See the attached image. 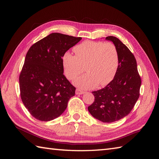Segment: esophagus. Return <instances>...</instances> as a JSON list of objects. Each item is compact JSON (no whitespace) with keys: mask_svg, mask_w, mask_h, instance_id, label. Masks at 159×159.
Segmentation results:
<instances>
[{"mask_svg":"<svg viewBox=\"0 0 159 159\" xmlns=\"http://www.w3.org/2000/svg\"><path fill=\"white\" fill-rule=\"evenodd\" d=\"M85 92L83 91L80 90V89H76L75 90V94L76 95H81V94H84Z\"/></svg>","mask_w":159,"mask_h":159,"instance_id":"1","label":"esophagus"}]
</instances>
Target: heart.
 <instances>
[{
	"label": "heart",
	"mask_w": 159,
	"mask_h": 159,
	"mask_svg": "<svg viewBox=\"0 0 159 159\" xmlns=\"http://www.w3.org/2000/svg\"><path fill=\"white\" fill-rule=\"evenodd\" d=\"M73 55L66 52L62 57L64 73L74 80L82 73L84 66L87 73L76 78L73 84L81 89H90L106 85L115 78L119 64L118 50L113 43L87 40L76 46Z\"/></svg>",
	"instance_id": "heart-1"
}]
</instances>
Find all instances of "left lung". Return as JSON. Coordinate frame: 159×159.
I'll list each match as a JSON object with an SVG mask.
<instances>
[{"mask_svg": "<svg viewBox=\"0 0 159 159\" xmlns=\"http://www.w3.org/2000/svg\"><path fill=\"white\" fill-rule=\"evenodd\" d=\"M105 40L112 42L117 48L119 68L109 84L102 89L92 91L95 99L88 107V111L99 121L112 123L131 111L139 97L141 80L135 57L128 48L115 36H107Z\"/></svg>", "mask_w": 159, "mask_h": 159, "instance_id": "1", "label": "left lung"}]
</instances>
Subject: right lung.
Instances as JSON below:
<instances>
[{
	"mask_svg": "<svg viewBox=\"0 0 159 159\" xmlns=\"http://www.w3.org/2000/svg\"><path fill=\"white\" fill-rule=\"evenodd\" d=\"M81 40L52 33L33 44L19 77L21 99L32 116L49 121L64 112L75 88L64 75L62 57Z\"/></svg>",
	"mask_w": 159,
	"mask_h": 159,
	"instance_id": "1",
	"label": "right lung"
}]
</instances>
